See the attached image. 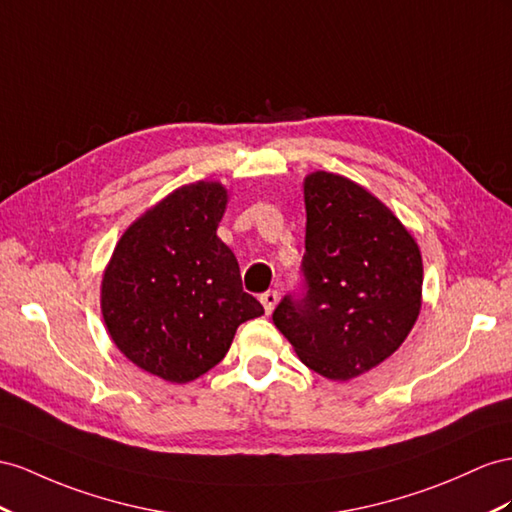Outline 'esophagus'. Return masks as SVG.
<instances>
[{"label": "esophagus", "instance_id": "esophagus-1", "mask_svg": "<svg viewBox=\"0 0 512 512\" xmlns=\"http://www.w3.org/2000/svg\"><path fill=\"white\" fill-rule=\"evenodd\" d=\"M259 300H261V305H264L266 313L270 316V313L274 311V307H277V303H279V292L277 290H268V292L261 294Z\"/></svg>", "mask_w": 512, "mask_h": 512}]
</instances>
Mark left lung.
Here are the masks:
<instances>
[{"mask_svg": "<svg viewBox=\"0 0 512 512\" xmlns=\"http://www.w3.org/2000/svg\"><path fill=\"white\" fill-rule=\"evenodd\" d=\"M305 292L272 320L309 370L350 381L396 352L422 309V255L391 209L348 177H305Z\"/></svg>", "mask_w": 512, "mask_h": 512, "instance_id": "1", "label": "left lung"}]
</instances>
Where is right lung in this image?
<instances>
[{
	"label": "right lung",
	"mask_w": 512,
	"mask_h": 512,
	"mask_svg": "<svg viewBox=\"0 0 512 512\" xmlns=\"http://www.w3.org/2000/svg\"><path fill=\"white\" fill-rule=\"evenodd\" d=\"M218 181H196L147 209L116 244L101 281L112 342L140 370L190 383L225 359L238 326L264 313L242 290L238 259L216 229Z\"/></svg>",
	"instance_id": "1"
}]
</instances>
